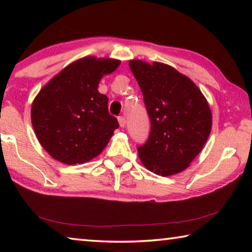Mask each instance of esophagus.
<instances>
[{"label":"esophagus","instance_id":"esophagus-1","mask_svg":"<svg viewBox=\"0 0 252 252\" xmlns=\"http://www.w3.org/2000/svg\"><path fill=\"white\" fill-rule=\"evenodd\" d=\"M118 121H119V126L121 127H125L126 126V119L123 117H119L118 118Z\"/></svg>","mask_w":252,"mask_h":252}]
</instances>
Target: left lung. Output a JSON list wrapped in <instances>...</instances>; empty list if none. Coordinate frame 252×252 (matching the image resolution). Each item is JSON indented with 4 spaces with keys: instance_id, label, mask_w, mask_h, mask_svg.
Wrapping results in <instances>:
<instances>
[{
    "instance_id": "obj_1",
    "label": "left lung",
    "mask_w": 252,
    "mask_h": 252,
    "mask_svg": "<svg viewBox=\"0 0 252 252\" xmlns=\"http://www.w3.org/2000/svg\"><path fill=\"white\" fill-rule=\"evenodd\" d=\"M151 120L148 141L138 148L149 171L161 177L182 172L210 135L212 114L200 89L174 67L130 60Z\"/></svg>"
}]
</instances>
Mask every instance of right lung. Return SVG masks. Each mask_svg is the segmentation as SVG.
Instances as JSON below:
<instances>
[{"label": "right lung", "mask_w": 252, "mask_h": 252, "mask_svg": "<svg viewBox=\"0 0 252 252\" xmlns=\"http://www.w3.org/2000/svg\"><path fill=\"white\" fill-rule=\"evenodd\" d=\"M116 59L85 57L65 66L34 99L31 121L41 146L64 164H82L103 151L119 127L97 91L102 76L120 65Z\"/></svg>", "instance_id": "obj_1"}]
</instances>
